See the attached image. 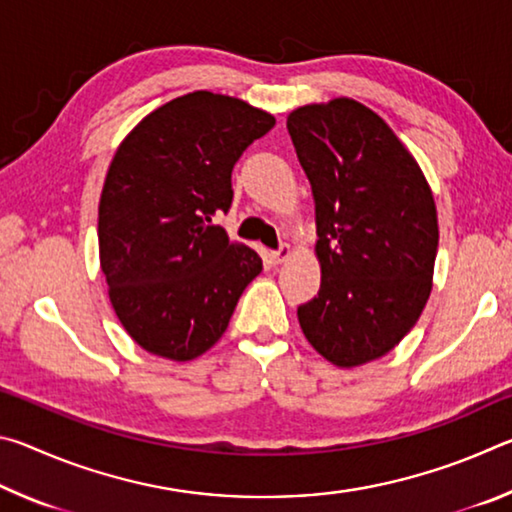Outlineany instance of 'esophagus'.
<instances>
[{"instance_id":"esophagus-1","label":"esophagus","mask_w":512,"mask_h":512,"mask_svg":"<svg viewBox=\"0 0 512 512\" xmlns=\"http://www.w3.org/2000/svg\"><path fill=\"white\" fill-rule=\"evenodd\" d=\"M289 255H291V248L287 246V244H282L280 248H275L273 253H271V259L275 264H282L284 259H289Z\"/></svg>"}]
</instances>
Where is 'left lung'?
Listing matches in <instances>:
<instances>
[{
    "label": "left lung",
    "instance_id": "1",
    "mask_svg": "<svg viewBox=\"0 0 512 512\" xmlns=\"http://www.w3.org/2000/svg\"><path fill=\"white\" fill-rule=\"evenodd\" d=\"M316 201L318 296L298 307L307 341L352 368L384 357L418 323L438 253V216L418 162L352 99L287 119Z\"/></svg>",
    "mask_w": 512,
    "mask_h": 512
}]
</instances>
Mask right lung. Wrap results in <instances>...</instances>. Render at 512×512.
<instances>
[{
  "label": "right lung",
  "instance_id": "obj_1",
  "mask_svg": "<svg viewBox=\"0 0 512 512\" xmlns=\"http://www.w3.org/2000/svg\"><path fill=\"white\" fill-rule=\"evenodd\" d=\"M273 115L212 92L151 112L110 162L99 253L110 302L146 352L189 361L230 323L262 257L212 225L232 205V169Z\"/></svg>",
  "mask_w": 512,
  "mask_h": 512
}]
</instances>
